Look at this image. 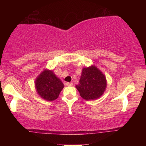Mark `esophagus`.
<instances>
[{
	"instance_id": "obj_1",
	"label": "esophagus",
	"mask_w": 146,
	"mask_h": 146,
	"mask_svg": "<svg viewBox=\"0 0 146 146\" xmlns=\"http://www.w3.org/2000/svg\"><path fill=\"white\" fill-rule=\"evenodd\" d=\"M66 85L67 86H72V83L66 82Z\"/></svg>"
}]
</instances>
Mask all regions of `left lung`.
<instances>
[{
	"label": "left lung",
	"instance_id": "1",
	"mask_svg": "<svg viewBox=\"0 0 146 146\" xmlns=\"http://www.w3.org/2000/svg\"><path fill=\"white\" fill-rule=\"evenodd\" d=\"M106 86L105 75L92 65L82 69L79 84L76 86V88L83 99L94 100L102 96Z\"/></svg>",
	"mask_w": 146,
	"mask_h": 146
}]
</instances>
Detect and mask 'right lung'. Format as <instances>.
<instances>
[{
  "label": "right lung",
  "mask_w": 146,
  "mask_h": 146,
  "mask_svg": "<svg viewBox=\"0 0 146 146\" xmlns=\"http://www.w3.org/2000/svg\"><path fill=\"white\" fill-rule=\"evenodd\" d=\"M64 87L60 79L54 74L52 70L46 69L38 75L35 80V88L41 98L47 101H53Z\"/></svg>",
  "instance_id": "obj_1"
}]
</instances>
